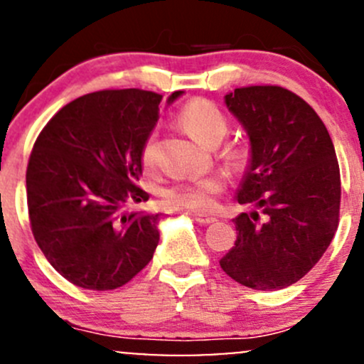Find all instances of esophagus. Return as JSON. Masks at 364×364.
<instances>
[{"label": "esophagus", "mask_w": 364, "mask_h": 364, "mask_svg": "<svg viewBox=\"0 0 364 364\" xmlns=\"http://www.w3.org/2000/svg\"><path fill=\"white\" fill-rule=\"evenodd\" d=\"M192 216L195 220L198 221V223H204V225H209V223H214L216 221V216H213V214H204V213H193Z\"/></svg>", "instance_id": "esophagus-1"}]
</instances>
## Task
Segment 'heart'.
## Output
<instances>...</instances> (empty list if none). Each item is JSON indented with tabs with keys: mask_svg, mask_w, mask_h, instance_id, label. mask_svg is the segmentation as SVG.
Here are the masks:
<instances>
[{
	"mask_svg": "<svg viewBox=\"0 0 364 364\" xmlns=\"http://www.w3.org/2000/svg\"><path fill=\"white\" fill-rule=\"evenodd\" d=\"M179 122L193 134L200 143L214 146L225 139L230 124L227 114L221 112L216 105L208 99H192L179 109ZM228 160L233 164L242 162L246 153L237 146L227 150ZM141 164L144 169L155 166V134H150L141 146ZM223 176L213 174L205 178L192 179V181H179L167 186L162 192L164 202L171 208L192 209V211H211L216 205V197L225 190Z\"/></svg>",
	"mask_w": 364,
	"mask_h": 364,
	"instance_id": "1",
	"label": "heart"
}]
</instances>
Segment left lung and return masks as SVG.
I'll return each mask as SVG.
<instances>
[{"instance_id":"left-lung-1","label":"left lung","mask_w":364,"mask_h":364,"mask_svg":"<svg viewBox=\"0 0 364 364\" xmlns=\"http://www.w3.org/2000/svg\"><path fill=\"white\" fill-rule=\"evenodd\" d=\"M251 141L239 204L256 211L233 220L235 246L220 259L239 284L275 291L300 281L324 255L340 216V169L326 125L311 105L279 85L225 95Z\"/></svg>"}]
</instances>
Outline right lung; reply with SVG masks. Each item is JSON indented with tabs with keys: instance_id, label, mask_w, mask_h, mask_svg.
Here are the masks:
<instances>
[{
	"instance_id": "obj_1",
	"label": "right lung",
	"mask_w": 364,
	"mask_h": 364,
	"mask_svg": "<svg viewBox=\"0 0 364 364\" xmlns=\"http://www.w3.org/2000/svg\"><path fill=\"white\" fill-rule=\"evenodd\" d=\"M162 101L141 89L92 92L60 108L36 137L26 171L31 230L78 288L117 289L153 258L160 214L124 208L150 197L137 186L141 146Z\"/></svg>"
}]
</instances>
